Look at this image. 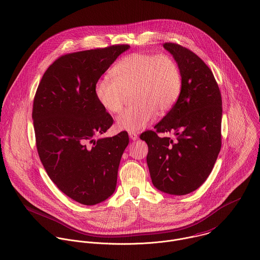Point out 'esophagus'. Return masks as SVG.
<instances>
[{
	"instance_id": "obj_1",
	"label": "esophagus",
	"mask_w": 260,
	"mask_h": 260,
	"mask_svg": "<svg viewBox=\"0 0 260 260\" xmlns=\"http://www.w3.org/2000/svg\"><path fill=\"white\" fill-rule=\"evenodd\" d=\"M129 137L132 139V140H137L138 139V135L135 133V132H129Z\"/></svg>"
}]
</instances>
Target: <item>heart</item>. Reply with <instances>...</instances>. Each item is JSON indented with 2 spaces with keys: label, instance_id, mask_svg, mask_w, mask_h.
Instances as JSON below:
<instances>
[{
  "label": "heart",
  "instance_id": "1",
  "mask_svg": "<svg viewBox=\"0 0 260 260\" xmlns=\"http://www.w3.org/2000/svg\"><path fill=\"white\" fill-rule=\"evenodd\" d=\"M112 79H102L94 86V95L101 107L110 113L121 110L126 93L132 91L135 105L116 118L119 130L139 132L159 113L170 111L181 91L180 71L166 54L133 53L125 56L111 71Z\"/></svg>",
  "mask_w": 260,
  "mask_h": 260
}]
</instances>
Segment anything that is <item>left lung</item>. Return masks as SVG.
Instances as JSON below:
<instances>
[{
	"label": "left lung",
	"instance_id": "left-lung-1",
	"mask_svg": "<svg viewBox=\"0 0 260 260\" xmlns=\"http://www.w3.org/2000/svg\"><path fill=\"white\" fill-rule=\"evenodd\" d=\"M164 47L181 75V91L172 110L140 135L148 145L147 166L153 185L183 196L199 188L212 172L221 149L222 98L212 71L192 51L175 43ZM173 132L175 141L157 133Z\"/></svg>",
	"mask_w": 260,
	"mask_h": 260
}]
</instances>
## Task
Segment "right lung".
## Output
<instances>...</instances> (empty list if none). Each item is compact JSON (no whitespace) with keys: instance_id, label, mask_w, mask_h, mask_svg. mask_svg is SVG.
Here are the masks:
<instances>
[{"instance_id":"obj_1","label":"right lung","mask_w":260,"mask_h":260,"mask_svg":"<svg viewBox=\"0 0 260 260\" xmlns=\"http://www.w3.org/2000/svg\"><path fill=\"white\" fill-rule=\"evenodd\" d=\"M129 45L79 51L60 56L37 87L32 119L40 160L56 186L83 205L113 194L128 133L95 139L113 124L94 95L103 74Z\"/></svg>"}]
</instances>
